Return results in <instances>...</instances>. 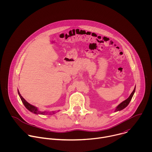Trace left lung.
<instances>
[{"label": "left lung", "mask_w": 152, "mask_h": 152, "mask_svg": "<svg viewBox=\"0 0 152 152\" xmlns=\"http://www.w3.org/2000/svg\"><path fill=\"white\" fill-rule=\"evenodd\" d=\"M135 87L134 91H132V93L131 94V95L129 96V97L126 100H125L124 101H123L121 103H120L116 107L115 110V112L119 111H121V110H123L124 108H125L129 104V103H130V102H131V99H132V97H133V96H134V94L135 93Z\"/></svg>", "instance_id": "left-lung-1"}]
</instances>
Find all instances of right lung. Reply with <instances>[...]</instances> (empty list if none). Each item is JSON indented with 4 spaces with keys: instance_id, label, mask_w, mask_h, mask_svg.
<instances>
[{
    "instance_id": "obj_1",
    "label": "right lung",
    "mask_w": 152,
    "mask_h": 152,
    "mask_svg": "<svg viewBox=\"0 0 152 152\" xmlns=\"http://www.w3.org/2000/svg\"><path fill=\"white\" fill-rule=\"evenodd\" d=\"M18 95H19V96H20V97L21 101H22L23 103L24 104L25 106L27 108V109H28L29 111H31V113H33L34 114H41V115H45V114H46V112H42V111H39L37 107H35V106H34L31 104L29 103L28 102H26V101L25 100V99L22 96H21V94H20V92H19L18 90ZM46 114H48V113H46ZM50 114H51V113H50ZM55 114V112H54V111L52 112V114Z\"/></svg>"
}]
</instances>
